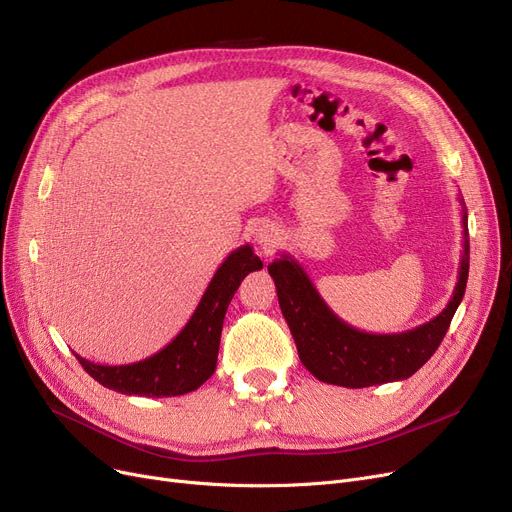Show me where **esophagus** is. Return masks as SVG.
I'll return each mask as SVG.
<instances>
[{"label": "esophagus", "instance_id": "34e87169", "mask_svg": "<svg viewBox=\"0 0 512 512\" xmlns=\"http://www.w3.org/2000/svg\"><path fill=\"white\" fill-rule=\"evenodd\" d=\"M255 240H257V245H261V249H272L274 245H276V240H278V232H276V228L274 226H270V224H259L257 228H255Z\"/></svg>", "mask_w": 512, "mask_h": 512}]
</instances>
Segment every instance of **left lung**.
<instances>
[{
  "instance_id": "obj_1",
  "label": "left lung",
  "mask_w": 512,
  "mask_h": 512,
  "mask_svg": "<svg viewBox=\"0 0 512 512\" xmlns=\"http://www.w3.org/2000/svg\"><path fill=\"white\" fill-rule=\"evenodd\" d=\"M463 205V253L448 305L423 326L400 334H371L348 326L326 301L303 270V265L282 253L267 265L276 282L282 315L297 344L301 363L319 382L342 388H367L407 380L438 351L459 309L469 278V228Z\"/></svg>"
}]
</instances>
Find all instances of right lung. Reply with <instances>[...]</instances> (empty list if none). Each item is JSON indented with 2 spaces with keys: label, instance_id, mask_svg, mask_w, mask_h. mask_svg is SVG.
I'll return each mask as SVG.
<instances>
[{
  "label": "right lung",
  "instance_id": "right-lung-1",
  "mask_svg": "<svg viewBox=\"0 0 512 512\" xmlns=\"http://www.w3.org/2000/svg\"><path fill=\"white\" fill-rule=\"evenodd\" d=\"M263 263L251 245L232 251L215 270L203 297L178 336L155 355L126 365H101L74 353L78 363L101 386L147 398L180 396L205 384L218 365V351L228 305L247 274Z\"/></svg>",
  "mask_w": 512,
  "mask_h": 512
}]
</instances>
